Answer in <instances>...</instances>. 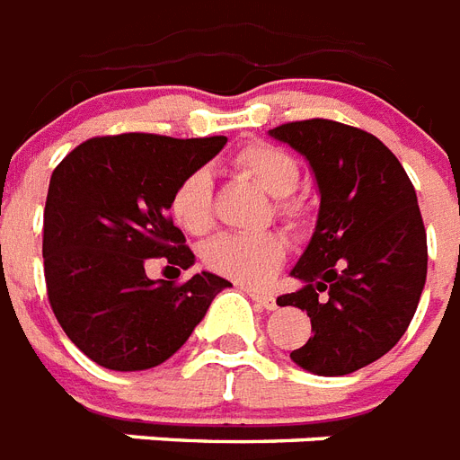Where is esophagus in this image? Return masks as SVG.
Masks as SVG:
<instances>
[{"label":"esophagus","instance_id":"obj_1","mask_svg":"<svg viewBox=\"0 0 460 460\" xmlns=\"http://www.w3.org/2000/svg\"><path fill=\"white\" fill-rule=\"evenodd\" d=\"M248 296H251L252 301L258 303L260 307H265V310H277V296L267 294V291H255V288H248Z\"/></svg>","mask_w":460,"mask_h":460}]
</instances>
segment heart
Here are the masks:
<instances>
[{
	"label": "heart",
	"mask_w": 460,
	"mask_h": 460,
	"mask_svg": "<svg viewBox=\"0 0 460 460\" xmlns=\"http://www.w3.org/2000/svg\"><path fill=\"white\" fill-rule=\"evenodd\" d=\"M234 164L248 173L262 190L277 198V215L287 222L298 219L296 202L288 200L301 181L296 159L281 147L270 143H252L238 150ZM173 222L188 234H205L212 224V176L208 169L186 173L173 188L172 202ZM287 260V241L274 231L260 234H219L202 248V262L219 277L238 284L258 287L267 281L281 262Z\"/></svg>",
	"instance_id": "heart-1"
}]
</instances>
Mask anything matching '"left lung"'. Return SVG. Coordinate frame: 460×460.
<instances>
[{
    "mask_svg": "<svg viewBox=\"0 0 460 460\" xmlns=\"http://www.w3.org/2000/svg\"><path fill=\"white\" fill-rule=\"evenodd\" d=\"M274 140L307 159L320 212L279 305L305 310L313 336L291 350L298 367L349 375L399 343L428 277V236L415 188L372 133L329 119L277 126Z\"/></svg>",
    "mask_w": 460,
    "mask_h": 460,
    "instance_id": "obj_1",
    "label": "left lung"
}]
</instances>
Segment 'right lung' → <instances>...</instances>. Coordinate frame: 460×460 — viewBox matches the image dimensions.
<instances>
[{
	"label": "right lung",
	"instance_id": "right-lung-1",
	"mask_svg": "<svg viewBox=\"0 0 460 460\" xmlns=\"http://www.w3.org/2000/svg\"><path fill=\"white\" fill-rule=\"evenodd\" d=\"M224 146V136L121 133L85 140L52 172L42 238L47 296L61 329L97 365L157 367L231 287L205 270L181 287L146 274L153 258L181 270L195 265L169 202L181 179Z\"/></svg>",
	"mask_w": 460,
	"mask_h": 460
}]
</instances>
